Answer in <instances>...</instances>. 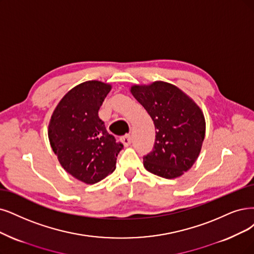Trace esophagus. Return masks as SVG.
Segmentation results:
<instances>
[{"label":"esophagus","instance_id":"esophagus-1","mask_svg":"<svg viewBox=\"0 0 254 254\" xmlns=\"http://www.w3.org/2000/svg\"><path fill=\"white\" fill-rule=\"evenodd\" d=\"M121 141L126 146H128L130 143H132L133 138H132V136H130L129 134H127L124 137H121Z\"/></svg>","mask_w":254,"mask_h":254}]
</instances>
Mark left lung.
Segmentation results:
<instances>
[{"label":"left lung","mask_w":254,"mask_h":254,"mask_svg":"<svg viewBox=\"0 0 254 254\" xmlns=\"http://www.w3.org/2000/svg\"><path fill=\"white\" fill-rule=\"evenodd\" d=\"M130 93L154 121V149L143 157L145 170L165 179L181 177L198 159L205 138V117L175 84L161 80L134 84Z\"/></svg>","instance_id":"1"}]
</instances>
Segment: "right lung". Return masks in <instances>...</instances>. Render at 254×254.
Masks as SVG:
<instances>
[{"label": "right lung", "instance_id": "right-lung-1", "mask_svg": "<svg viewBox=\"0 0 254 254\" xmlns=\"http://www.w3.org/2000/svg\"><path fill=\"white\" fill-rule=\"evenodd\" d=\"M111 89L110 83L99 80L77 84L61 99L49 121V141L61 165L86 184H95L114 172L124 147L98 116Z\"/></svg>", "mask_w": 254, "mask_h": 254}]
</instances>
